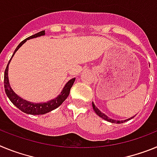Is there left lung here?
<instances>
[{
  "mask_svg": "<svg viewBox=\"0 0 157 157\" xmlns=\"http://www.w3.org/2000/svg\"><path fill=\"white\" fill-rule=\"evenodd\" d=\"M92 105H93V109H94V112H95V113L98 116H99L100 117L102 118V119H104L105 120H106V121L108 122H110V123H117V124H120V123H124V122L126 121H128V120H131V119H133V118L134 117V116H132V117L129 118V119H127V120H112V119H111V118H109V116H107L106 115L104 114L103 112H101V111L99 110V109L97 108V107L95 106V105H94V102H92Z\"/></svg>",
  "mask_w": 157,
  "mask_h": 157,
  "instance_id": "obj_1",
  "label": "left lung"
}]
</instances>
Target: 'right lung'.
Instances as JSON below:
<instances>
[{
  "label": "right lung",
  "mask_w": 157,
  "mask_h": 157,
  "mask_svg": "<svg viewBox=\"0 0 157 157\" xmlns=\"http://www.w3.org/2000/svg\"><path fill=\"white\" fill-rule=\"evenodd\" d=\"M45 34V30L40 31L37 34H34V35L30 36L29 37L23 40V41L19 43V45L16 47V48L14 51L13 54H12V57H11L10 60L8 62L7 67L5 69V76H4V84H5V93H6L8 98L11 101L12 104H13L16 108L21 110L22 112L24 113H27L29 115H43L45 113L51 112V111L56 109V108L59 106L63 103V101L67 99V98L68 97L69 93H70L71 88L74 84L75 81V78H73L69 80L63 86V90H61V93L56 97V98H53L52 100L46 101V102H40V103H34V102H31V101H28L27 100L23 99L20 98L19 96H18L16 93L14 92L13 90L12 89L9 83V80H8V65L10 63L11 60H12V57L16 52V51L19 49L22 45L24 44L27 40L32 39V38H35L37 37H41V36H44Z\"/></svg>",
  "instance_id": "add662e5"
}]
</instances>
